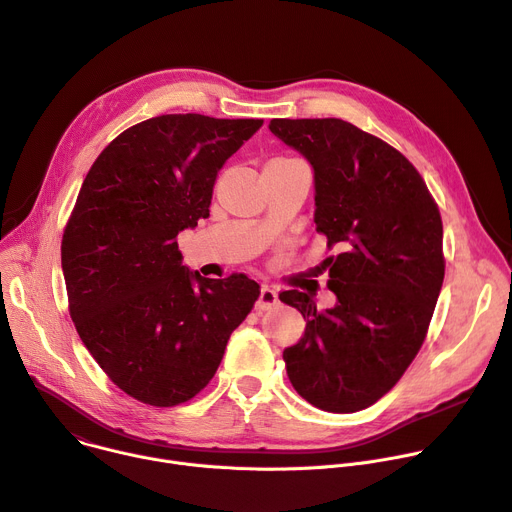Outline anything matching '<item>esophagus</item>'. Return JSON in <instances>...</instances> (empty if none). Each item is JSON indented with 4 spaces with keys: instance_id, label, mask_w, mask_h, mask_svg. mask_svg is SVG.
Returning <instances> with one entry per match:
<instances>
[{
    "instance_id": "1",
    "label": "esophagus",
    "mask_w": 512,
    "mask_h": 512,
    "mask_svg": "<svg viewBox=\"0 0 512 512\" xmlns=\"http://www.w3.org/2000/svg\"><path fill=\"white\" fill-rule=\"evenodd\" d=\"M277 292L271 290L269 286H263L261 288V294H259V300H257V310L259 312H265V310H271L273 306H277Z\"/></svg>"
}]
</instances>
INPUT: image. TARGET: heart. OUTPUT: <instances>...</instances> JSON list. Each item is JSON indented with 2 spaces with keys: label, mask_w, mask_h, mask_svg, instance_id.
I'll return each mask as SVG.
<instances>
[{
  "label": "heart",
  "mask_w": 512,
  "mask_h": 512,
  "mask_svg": "<svg viewBox=\"0 0 512 512\" xmlns=\"http://www.w3.org/2000/svg\"><path fill=\"white\" fill-rule=\"evenodd\" d=\"M290 161H296V159H290V157H275V159H271L267 165H282V163H290Z\"/></svg>",
  "instance_id": "heart-1"
}]
</instances>
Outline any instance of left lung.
I'll list each match as a JSON object with an SVG mask.
<instances>
[{
  "label": "left lung",
  "mask_w": 512,
  "mask_h": 512,
  "mask_svg": "<svg viewBox=\"0 0 512 512\" xmlns=\"http://www.w3.org/2000/svg\"><path fill=\"white\" fill-rule=\"evenodd\" d=\"M269 130L314 169V222L339 253L324 259L337 304L280 300L306 331L284 351L294 390L327 412L388 394L423 347L443 286V222L416 167L382 138L339 118H273Z\"/></svg>",
  "instance_id": "obj_1"
}]
</instances>
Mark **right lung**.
<instances>
[{
    "mask_svg": "<svg viewBox=\"0 0 512 512\" xmlns=\"http://www.w3.org/2000/svg\"><path fill=\"white\" fill-rule=\"evenodd\" d=\"M261 124L149 118L118 134L83 179L61 243L69 314L91 357L138 402L167 408L200 394L261 294L243 273H192L177 247L179 230L210 216L218 169Z\"/></svg>",
    "mask_w": 512,
    "mask_h": 512,
    "instance_id": "add662e5",
    "label": "right lung"
}]
</instances>
